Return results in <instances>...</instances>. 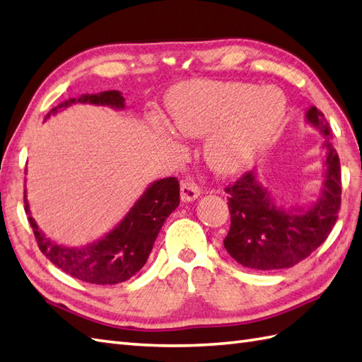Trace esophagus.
Returning a JSON list of instances; mask_svg holds the SVG:
<instances>
[{"instance_id": "1", "label": "esophagus", "mask_w": 362, "mask_h": 362, "mask_svg": "<svg viewBox=\"0 0 362 362\" xmlns=\"http://www.w3.org/2000/svg\"><path fill=\"white\" fill-rule=\"evenodd\" d=\"M200 196V189L194 182H183L180 188L182 202H192Z\"/></svg>"}]
</instances>
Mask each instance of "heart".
<instances>
[{
  "instance_id": "obj_1",
  "label": "heart",
  "mask_w": 362,
  "mask_h": 362,
  "mask_svg": "<svg viewBox=\"0 0 362 362\" xmlns=\"http://www.w3.org/2000/svg\"><path fill=\"white\" fill-rule=\"evenodd\" d=\"M284 97L248 83H192L170 98L174 129L205 140L208 166L221 175L247 168L273 139L285 115Z\"/></svg>"
}]
</instances>
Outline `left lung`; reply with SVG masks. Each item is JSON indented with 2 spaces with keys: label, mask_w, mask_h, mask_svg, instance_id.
I'll list each match as a JSON object with an SVG mask.
<instances>
[{
  "label": "left lung",
  "mask_w": 362,
  "mask_h": 362,
  "mask_svg": "<svg viewBox=\"0 0 362 362\" xmlns=\"http://www.w3.org/2000/svg\"><path fill=\"white\" fill-rule=\"evenodd\" d=\"M305 122L322 134L325 174L317 197L304 206L277 204L256 171L226 188L231 226L223 240L230 256L253 270H282L308 257L329 236L341 208V165L330 124L310 106Z\"/></svg>",
  "instance_id": "1"
}]
</instances>
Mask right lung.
Masks as SVG:
<instances>
[{"mask_svg": "<svg viewBox=\"0 0 362 362\" xmlns=\"http://www.w3.org/2000/svg\"><path fill=\"white\" fill-rule=\"evenodd\" d=\"M75 103L109 106L115 111H122L124 109V97L120 90L83 94L50 109L46 119ZM179 202L180 188L177 179L156 180L143 191L123 219L103 238L85 247H66L50 240L38 228L35 219L30 216L28 191L24 189V209L43 255L75 279L97 285L120 284L141 270L166 217L179 206Z\"/></svg>", "mask_w": 362, "mask_h": 362, "instance_id": "1", "label": "right lung"}]
</instances>
